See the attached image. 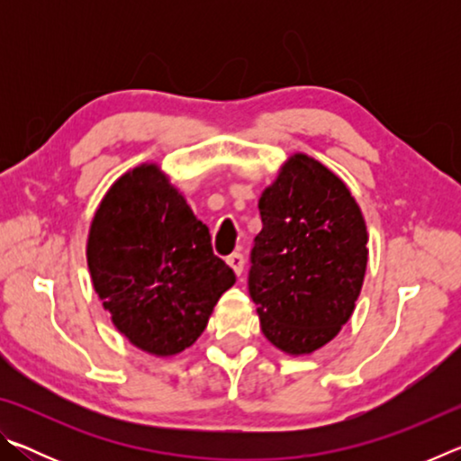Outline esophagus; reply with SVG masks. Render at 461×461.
Wrapping results in <instances>:
<instances>
[{
    "label": "esophagus",
    "instance_id": "esophagus-1",
    "mask_svg": "<svg viewBox=\"0 0 461 461\" xmlns=\"http://www.w3.org/2000/svg\"><path fill=\"white\" fill-rule=\"evenodd\" d=\"M228 264L231 267V270L240 276L241 270H244V256H241L240 252H233L228 256Z\"/></svg>",
    "mask_w": 461,
    "mask_h": 461
}]
</instances>
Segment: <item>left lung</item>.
<instances>
[{"mask_svg": "<svg viewBox=\"0 0 461 461\" xmlns=\"http://www.w3.org/2000/svg\"><path fill=\"white\" fill-rule=\"evenodd\" d=\"M258 209L248 291L262 333L286 354H311L354 313L368 262L366 221L341 178L307 154L288 158Z\"/></svg>", "mask_w": 461, "mask_h": 461, "instance_id": "obj_1", "label": "left lung"}]
</instances>
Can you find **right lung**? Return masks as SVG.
<instances>
[{
    "label": "right lung",
    "instance_id": "add662e5",
    "mask_svg": "<svg viewBox=\"0 0 461 461\" xmlns=\"http://www.w3.org/2000/svg\"><path fill=\"white\" fill-rule=\"evenodd\" d=\"M93 286L113 325L152 356H175L205 331L236 275L207 225L156 165L130 170L99 203L87 240Z\"/></svg>",
    "mask_w": 461,
    "mask_h": 461
}]
</instances>
